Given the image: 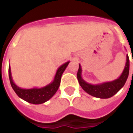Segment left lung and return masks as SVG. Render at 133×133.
<instances>
[{
	"label": "left lung",
	"instance_id": "8db88e82",
	"mask_svg": "<svg viewBox=\"0 0 133 133\" xmlns=\"http://www.w3.org/2000/svg\"><path fill=\"white\" fill-rule=\"evenodd\" d=\"M129 69V57H128V55L127 54L126 63H125L123 71L122 72V74L120 75V77H118V78L114 79L113 81L106 82L97 84H92L87 82L82 77V68L79 64L77 77L79 85L87 94L94 97L100 98V99H108V98H110L115 95L124 86L125 83L128 77Z\"/></svg>",
	"mask_w": 133,
	"mask_h": 133
}]
</instances>
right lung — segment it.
Listing matches in <instances>:
<instances>
[{"instance_id": "1", "label": "right lung", "mask_w": 133, "mask_h": 133, "mask_svg": "<svg viewBox=\"0 0 133 133\" xmlns=\"http://www.w3.org/2000/svg\"><path fill=\"white\" fill-rule=\"evenodd\" d=\"M70 61L66 62L59 67L57 70L56 73L55 75L54 80L50 84L41 88L34 87L31 89H23L15 84L12 77L10 65H9L8 72L10 84L17 95L22 99L26 101V102L33 104H44L47 101H49L51 97H53L57 90L58 89L62 75L65 71V70L66 69Z\"/></svg>"}]
</instances>
